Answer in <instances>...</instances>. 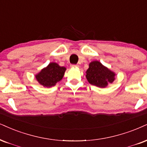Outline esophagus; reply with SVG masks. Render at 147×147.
I'll return each instance as SVG.
<instances>
[{
    "label": "esophagus",
    "mask_w": 147,
    "mask_h": 147,
    "mask_svg": "<svg viewBox=\"0 0 147 147\" xmlns=\"http://www.w3.org/2000/svg\"><path fill=\"white\" fill-rule=\"evenodd\" d=\"M71 67L74 68V67H79L78 65H71Z\"/></svg>",
    "instance_id": "esophagus-1"
}]
</instances>
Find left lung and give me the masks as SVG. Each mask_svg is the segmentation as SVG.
<instances>
[{
  "mask_svg": "<svg viewBox=\"0 0 147 147\" xmlns=\"http://www.w3.org/2000/svg\"><path fill=\"white\" fill-rule=\"evenodd\" d=\"M86 78L90 84L99 88H106L116 78V74L98 61H93L88 65Z\"/></svg>",
  "mask_w": 147,
  "mask_h": 147,
  "instance_id": "obj_1",
  "label": "left lung"
}]
</instances>
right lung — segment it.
I'll list each match as a JSON object with an SVG mask.
<instances>
[{"mask_svg":"<svg viewBox=\"0 0 147 147\" xmlns=\"http://www.w3.org/2000/svg\"><path fill=\"white\" fill-rule=\"evenodd\" d=\"M67 69L57 63L52 62L35 74V78L39 84L45 88H50L63 79Z\"/></svg>","mask_w":147,"mask_h":147,"instance_id":"obj_1","label":"right lung"}]
</instances>
